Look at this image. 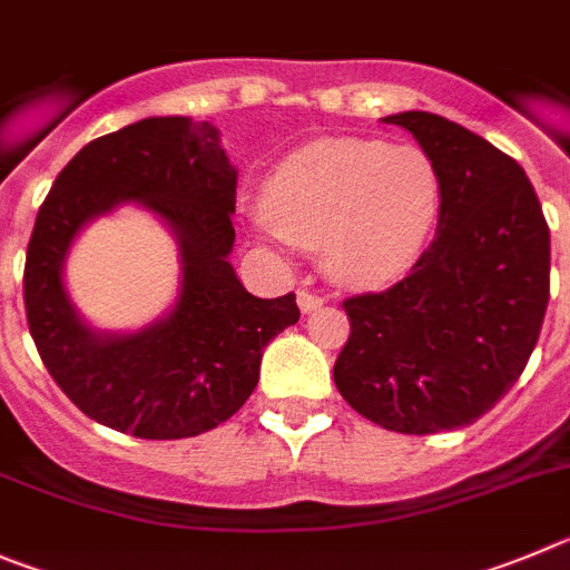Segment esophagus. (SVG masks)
Segmentation results:
<instances>
[{
  "instance_id": "obj_1",
  "label": "esophagus",
  "mask_w": 570,
  "mask_h": 570,
  "mask_svg": "<svg viewBox=\"0 0 570 570\" xmlns=\"http://www.w3.org/2000/svg\"><path fill=\"white\" fill-rule=\"evenodd\" d=\"M296 302H299V311L302 313H313L316 311V307H322L325 305V299H322L320 294H311V291H296Z\"/></svg>"
}]
</instances>
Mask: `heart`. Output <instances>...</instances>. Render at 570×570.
I'll use <instances>...</instances> for the list:
<instances>
[{
	"label": "heart",
	"instance_id": "obj_1",
	"mask_svg": "<svg viewBox=\"0 0 570 570\" xmlns=\"http://www.w3.org/2000/svg\"><path fill=\"white\" fill-rule=\"evenodd\" d=\"M441 206V171L421 146L322 138L265 180L263 234L322 245L325 271L342 285L384 288L421 259Z\"/></svg>",
	"mask_w": 570,
	"mask_h": 570
}]
</instances>
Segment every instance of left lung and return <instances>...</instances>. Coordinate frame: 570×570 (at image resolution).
<instances>
[{"label": "left lung", "instance_id": "left-lung-1", "mask_svg": "<svg viewBox=\"0 0 570 570\" xmlns=\"http://www.w3.org/2000/svg\"><path fill=\"white\" fill-rule=\"evenodd\" d=\"M441 171L430 248L381 294L344 299L333 379L358 415L404 435L474 424L529 364L548 307L551 237L523 166L441 115H387Z\"/></svg>", "mask_w": 570, "mask_h": 570}]
</instances>
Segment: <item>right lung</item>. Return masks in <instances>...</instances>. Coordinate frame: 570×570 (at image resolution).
Segmentation results:
<instances>
[{
	"instance_id": "obj_1",
	"label": "right lung",
	"mask_w": 570,
	"mask_h": 570,
	"mask_svg": "<svg viewBox=\"0 0 570 570\" xmlns=\"http://www.w3.org/2000/svg\"><path fill=\"white\" fill-rule=\"evenodd\" d=\"M237 169L208 121L144 118L90 140L61 169L24 259V311L47 373L98 424L149 441L214 430L259 381L263 350L296 325V296L243 288L234 248ZM121 205L153 210L181 254L176 305L140 332H98L71 305L63 263L87 222Z\"/></svg>"
}]
</instances>
